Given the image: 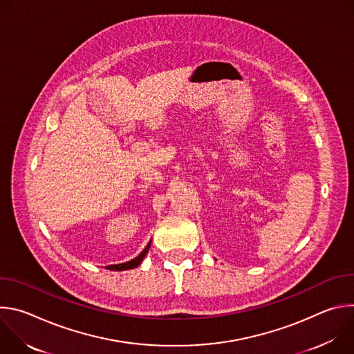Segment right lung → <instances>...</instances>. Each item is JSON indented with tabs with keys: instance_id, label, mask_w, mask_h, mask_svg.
I'll return each instance as SVG.
<instances>
[{
	"instance_id": "obj_1",
	"label": "right lung",
	"mask_w": 354,
	"mask_h": 354,
	"mask_svg": "<svg viewBox=\"0 0 354 354\" xmlns=\"http://www.w3.org/2000/svg\"><path fill=\"white\" fill-rule=\"evenodd\" d=\"M148 249H149V243L145 246V249L141 252V254H140L136 259H133V261H130V262H126V263L113 265V266H112V269H115V270H129V269H134V268H137V266L141 263V261L144 259V257L147 255Z\"/></svg>"
}]
</instances>
